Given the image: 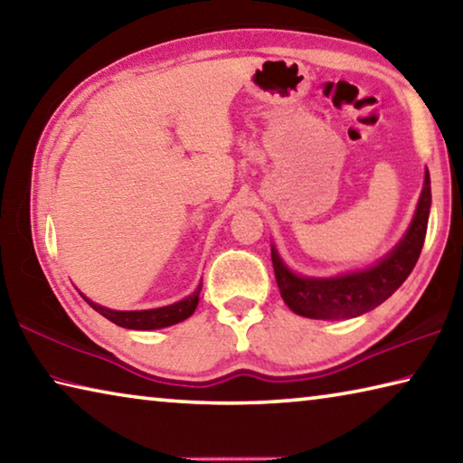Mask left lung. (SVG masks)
Segmentation results:
<instances>
[{
	"label": "left lung",
	"instance_id": "8db88e82",
	"mask_svg": "<svg viewBox=\"0 0 463 463\" xmlns=\"http://www.w3.org/2000/svg\"><path fill=\"white\" fill-rule=\"evenodd\" d=\"M430 210V177L425 171V184L414 210V216L398 245L365 269L349 271L335 278L298 276L281 261L278 249L271 245V263L276 271L279 294L296 315L320 320L354 318L380 307L411 276L425 242Z\"/></svg>",
	"mask_w": 463,
	"mask_h": 463
}]
</instances>
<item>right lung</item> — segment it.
Masks as SVG:
<instances>
[{
    "mask_svg": "<svg viewBox=\"0 0 463 463\" xmlns=\"http://www.w3.org/2000/svg\"><path fill=\"white\" fill-rule=\"evenodd\" d=\"M200 289H202V284L195 288V292L192 296L184 298V300L169 304V307L151 308V310H112L91 302L88 296L83 298L93 310L99 312V315L106 317L108 320H112L114 325L124 326V328H135V331H153V328H165V326L182 323L185 318H190L200 302Z\"/></svg>",
    "mask_w": 463,
    "mask_h": 463,
    "instance_id": "add662e5",
    "label": "right lung"
}]
</instances>
